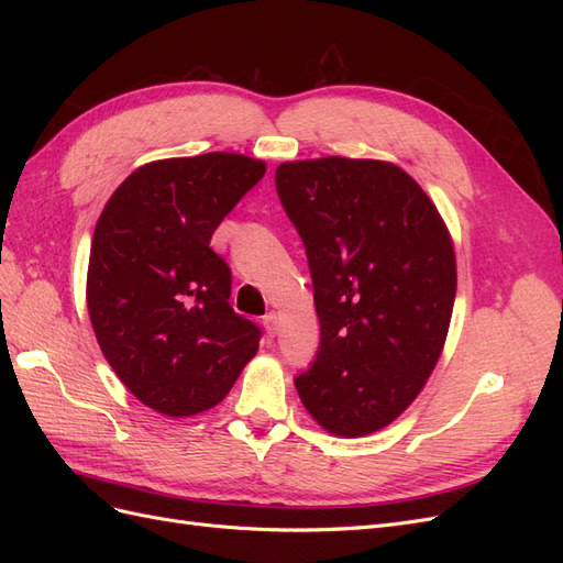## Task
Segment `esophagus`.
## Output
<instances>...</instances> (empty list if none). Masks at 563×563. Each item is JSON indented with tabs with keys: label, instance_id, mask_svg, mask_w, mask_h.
Masks as SVG:
<instances>
[{
	"label": "esophagus",
	"instance_id": "esophagus-1",
	"mask_svg": "<svg viewBox=\"0 0 563 563\" xmlns=\"http://www.w3.org/2000/svg\"><path fill=\"white\" fill-rule=\"evenodd\" d=\"M263 327H265L267 338H275L279 331V317L275 312H269L267 317H263Z\"/></svg>",
	"mask_w": 563,
	"mask_h": 563
}]
</instances>
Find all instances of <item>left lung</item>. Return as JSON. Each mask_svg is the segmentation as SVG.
Listing matches in <instances>:
<instances>
[{
    "label": "left lung",
    "instance_id": "left-lung-1",
    "mask_svg": "<svg viewBox=\"0 0 563 563\" xmlns=\"http://www.w3.org/2000/svg\"><path fill=\"white\" fill-rule=\"evenodd\" d=\"M282 207L308 251L321 343L296 378L335 437H366L416 401L444 350L457 272L451 232L404 168L380 159L284 162Z\"/></svg>",
    "mask_w": 563,
    "mask_h": 563
}]
</instances>
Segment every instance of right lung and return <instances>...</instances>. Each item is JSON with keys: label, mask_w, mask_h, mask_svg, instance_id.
Segmentation results:
<instances>
[{"label": "right lung", "mask_w": 563, "mask_h": 563, "mask_svg": "<svg viewBox=\"0 0 563 563\" xmlns=\"http://www.w3.org/2000/svg\"><path fill=\"white\" fill-rule=\"evenodd\" d=\"M265 172L236 152L157 159L135 168L98 218L91 327L119 380L152 411H209L258 352L261 329L230 308V267L209 244Z\"/></svg>", "instance_id": "1"}]
</instances>
